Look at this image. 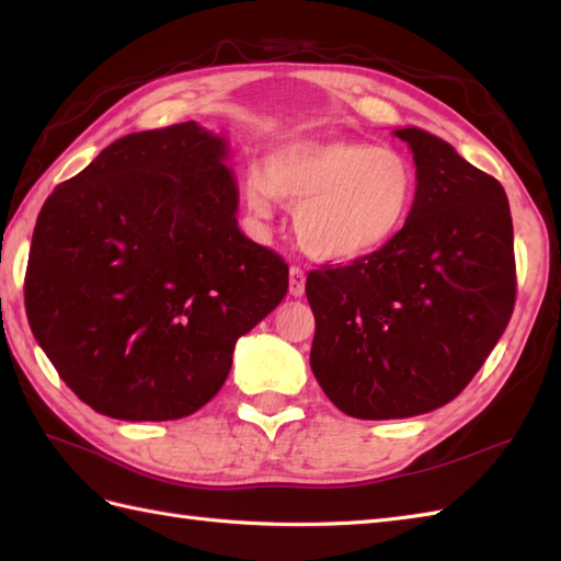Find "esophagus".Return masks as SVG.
<instances>
[{
  "label": "esophagus",
  "instance_id": "obj_1",
  "mask_svg": "<svg viewBox=\"0 0 561 561\" xmlns=\"http://www.w3.org/2000/svg\"><path fill=\"white\" fill-rule=\"evenodd\" d=\"M306 291V274L301 267L291 265L289 267V294L291 296H304Z\"/></svg>",
  "mask_w": 561,
  "mask_h": 561
}]
</instances>
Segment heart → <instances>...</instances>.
<instances>
[{"mask_svg": "<svg viewBox=\"0 0 561 561\" xmlns=\"http://www.w3.org/2000/svg\"><path fill=\"white\" fill-rule=\"evenodd\" d=\"M243 197L257 219L277 202L294 209L301 248L318 260H356L388 245L408 224L416 171L402 151L374 141L325 137L291 139L253 165Z\"/></svg>", "mask_w": 561, "mask_h": 561, "instance_id": "1", "label": "heart"}]
</instances>
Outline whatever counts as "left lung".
<instances>
[{
	"mask_svg": "<svg viewBox=\"0 0 561 561\" xmlns=\"http://www.w3.org/2000/svg\"><path fill=\"white\" fill-rule=\"evenodd\" d=\"M416 163V199L388 245L306 279L311 368L356 420H402L458 398L514 313V224L502 183L448 141L396 129Z\"/></svg>",
	"mask_w": 561,
	"mask_h": 561,
	"instance_id": "obj_1",
	"label": "left lung"
}]
</instances>
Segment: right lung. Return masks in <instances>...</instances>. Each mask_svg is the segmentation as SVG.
<instances>
[{"label":"right lung","instance_id":"right-lung-1","mask_svg":"<svg viewBox=\"0 0 561 561\" xmlns=\"http://www.w3.org/2000/svg\"><path fill=\"white\" fill-rule=\"evenodd\" d=\"M226 141L181 123L113 141L35 221L26 313L59 378L96 412L181 420L231 371L236 340L289 289L238 229Z\"/></svg>","mask_w":561,"mask_h":561}]
</instances>
